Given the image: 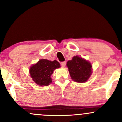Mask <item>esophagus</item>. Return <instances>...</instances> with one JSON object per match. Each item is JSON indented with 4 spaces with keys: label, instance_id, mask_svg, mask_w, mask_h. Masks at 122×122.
Returning <instances> with one entry per match:
<instances>
[{
    "label": "esophagus",
    "instance_id": "34e87169",
    "mask_svg": "<svg viewBox=\"0 0 122 122\" xmlns=\"http://www.w3.org/2000/svg\"><path fill=\"white\" fill-rule=\"evenodd\" d=\"M61 65L62 67H65V65H66V62L65 61H64V62H61Z\"/></svg>",
    "mask_w": 122,
    "mask_h": 122
}]
</instances>
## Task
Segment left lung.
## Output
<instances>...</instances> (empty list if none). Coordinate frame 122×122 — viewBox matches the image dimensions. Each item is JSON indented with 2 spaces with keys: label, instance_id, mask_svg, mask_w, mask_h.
I'll use <instances>...</instances> for the list:
<instances>
[{
  "label": "left lung",
  "instance_id": "left-lung-1",
  "mask_svg": "<svg viewBox=\"0 0 122 122\" xmlns=\"http://www.w3.org/2000/svg\"><path fill=\"white\" fill-rule=\"evenodd\" d=\"M66 66L71 79L76 82H86L92 75V64L79 56H74L72 60L68 61Z\"/></svg>",
  "mask_w": 122,
  "mask_h": 122
}]
</instances>
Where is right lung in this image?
<instances>
[{
  "label": "right lung",
  "mask_w": 122,
  "mask_h": 122,
  "mask_svg": "<svg viewBox=\"0 0 122 122\" xmlns=\"http://www.w3.org/2000/svg\"><path fill=\"white\" fill-rule=\"evenodd\" d=\"M60 67V64L56 60L51 61L41 59L30 66L29 73L33 81L37 85L48 86L52 82L51 76L54 69Z\"/></svg>",
  "instance_id": "obj_1"
}]
</instances>
